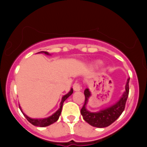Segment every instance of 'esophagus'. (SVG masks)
<instances>
[{"mask_svg":"<svg viewBox=\"0 0 147 147\" xmlns=\"http://www.w3.org/2000/svg\"><path fill=\"white\" fill-rule=\"evenodd\" d=\"M73 88H74V91H80L81 90V85L79 82H75L73 85Z\"/></svg>","mask_w":147,"mask_h":147,"instance_id":"34e87169","label":"esophagus"}]
</instances>
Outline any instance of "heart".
<instances>
[{
	"instance_id": "obj_1",
	"label": "heart",
	"mask_w": 147,
	"mask_h": 147,
	"mask_svg": "<svg viewBox=\"0 0 147 147\" xmlns=\"http://www.w3.org/2000/svg\"><path fill=\"white\" fill-rule=\"evenodd\" d=\"M102 65V62L101 61H98V62H96V66H101Z\"/></svg>"
}]
</instances>
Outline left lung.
I'll return each mask as SVG.
<instances>
[{"label": "left lung", "mask_w": 147, "mask_h": 147, "mask_svg": "<svg viewBox=\"0 0 147 147\" xmlns=\"http://www.w3.org/2000/svg\"><path fill=\"white\" fill-rule=\"evenodd\" d=\"M129 79H127L125 85V91L122 94L120 99L116 103L111 105L110 107L102 109L98 112H90L87 110L86 105L88 102V99L91 96V93L88 88H86L84 91L85 96V104L81 109V114L83 119L88 122L90 125L93 127L103 128L110 126L113 124L118 118L121 115L125 108V105L129 95Z\"/></svg>", "instance_id": "1"}]
</instances>
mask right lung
Segmentation results:
<instances>
[{
  "instance_id": "1",
  "label": "right lung",
  "mask_w": 147,
  "mask_h": 147,
  "mask_svg": "<svg viewBox=\"0 0 147 147\" xmlns=\"http://www.w3.org/2000/svg\"><path fill=\"white\" fill-rule=\"evenodd\" d=\"M39 53H43V54H46V55H51V54H49V52H47V51H40V52H39ZM73 92H74V90H73V88H71V90H70V91L68 92L67 94H65V96H62V101H61V102H60V107L58 109V110H57V111H56V112L54 113L53 115H51V116H49V117H48V118H45V119H32V118L28 117V116H27L26 114L23 113V110H21V107H20V105H19V107H20V110H21V112L23 113L24 116L26 118L27 120H28V121L31 123V124H33V125H34V126H37V127H47V126H49V125H51V124H52L53 123L56 122L58 120V119H59V115H60L61 112H62V105H63V103H64L65 101V100L67 99V98H68V97H69L71 94H72Z\"/></svg>"
}]
</instances>
